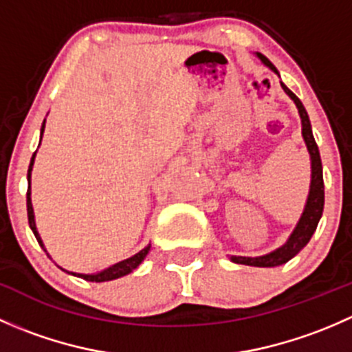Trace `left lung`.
<instances>
[{
    "instance_id": "8db88e82",
    "label": "left lung",
    "mask_w": 352,
    "mask_h": 352,
    "mask_svg": "<svg viewBox=\"0 0 352 352\" xmlns=\"http://www.w3.org/2000/svg\"><path fill=\"white\" fill-rule=\"evenodd\" d=\"M258 59L264 63L269 69L274 71L279 76V71L276 69V66L265 58L261 52H255ZM283 90L286 91L287 97L294 102L296 105L298 113H300L301 119V136H303L305 144H307L308 155H310V190H308L307 202H305L303 212H301L300 219H298L296 226L291 232V235L287 236V240L276 250L269 252V254L257 255V257H242V255H230V261L235 262V264H243V265H254V267H276V265L286 264L287 261L294 257L301 248L310 242L311 235L317 230L318 221L322 218V212H324V172H322V160H320V151H318L317 143H315L314 133H311V124L310 117H308L307 109L303 107L300 98L286 87L285 83H281Z\"/></svg>"
}]
</instances>
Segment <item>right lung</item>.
I'll list each match as a JSON object with an SVG mask.
<instances>
[{
    "label": "right lung",
    "instance_id": "obj_1",
    "mask_svg": "<svg viewBox=\"0 0 352 352\" xmlns=\"http://www.w3.org/2000/svg\"><path fill=\"white\" fill-rule=\"evenodd\" d=\"M44 129H45V119L44 122H42V127H41V141H42V134H44ZM35 155H37V151H35L34 156H32L30 160V165H28V173H27V180H28V190H27V214H28V225H30V230L34 232L35 239H37L38 245H41L42 248L45 250L44 247V242H42L41 235H38L37 232V226H35V214H34V208H32V190H30V179H32V168H34V162H35ZM151 245L148 243L146 247L143 248V250H140L138 254H134L133 257L129 258H124V261L117 262V264L110 265V267L104 269V271H98V272H94V274H83V272H71V271H66V269H63L61 265H58L59 269H63V271L67 272V274L71 276H76V278H81L85 279V281H90V283H105V281H113V279H119L122 278V276H127L131 274V272L134 271L136 267H140L141 262L144 261V257L148 255V252H150ZM49 255V254H47ZM51 257V255H49Z\"/></svg>",
    "mask_w": 352,
    "mask_h": 352
}]
</instances>
